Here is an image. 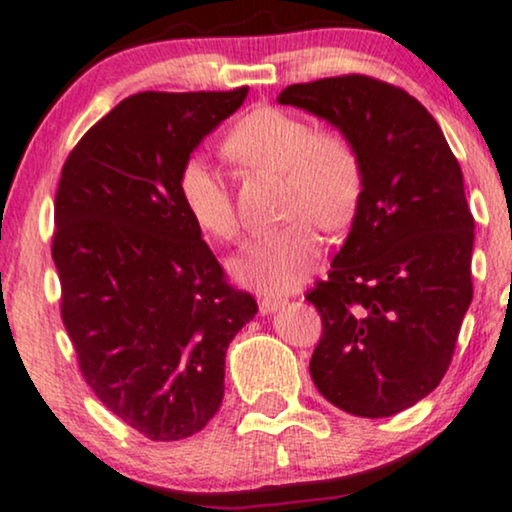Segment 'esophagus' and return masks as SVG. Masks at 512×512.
Instances as JSON below:
<instances>
[{
    "label": "esophagus",
    "instance_id": "34e87169",
    "mask_svg": "<svg viewBox=\"0 0 512 512\" xmlns=\"http://www.w3.org/2000/svg\"><path fill=\"white\" fill-rule=\"evenodd\" d=\"M280 306H282V299H277V296H263V299L258 301V311H261L263 315L277 311Z\"/></svg>",
    "mask_w": 512,
    "mask_h": 512
}]
</instances>
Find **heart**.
Returning a JSON list of instances; mask_svg holds the SVG:
<instances>
[{"mask_svg": "<svg viewBox=\"0 0 512 512\" xmlns=\"http://www.w3.org/2000/svg\"><path fill=\"white\" fill-rule=\"evenodd\" d=\"M223 151L244 168L282 175L287 225L256 237L235 261V275L266 292H292L323 258L325 230L356 216L365 189L363 156L344 132L315 130L299 113L258 106L232 125ZM178 194L194 225L218 242H235L239 218L225 180L201 156L180 166Z\"/></svg>", "mask_w": 512, "mask_h": 512, "instance_id": "heart-1", "label": "heart"}]
</instances>
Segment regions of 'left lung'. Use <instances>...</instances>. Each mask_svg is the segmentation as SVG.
Masks as SVG:
<instances>
[{
	"mask_svg": "<svg viewBox=\"0 0 512 512\" xmlns=\"http://www.w3.org/2000/svg\"><path fill=\"white\" fill-rule=\"evenodd\" d=\"M277 102L337 125L363 156L349 237L306 292L323 320L308 368L337 408L389 418L437 389L472 301L463 170L432 113L391 82L337 75L289 85Z\"/></svg>",
	"mask_w": 512,
	"mask_h": 512,
	"instance_id": "obj_1",
	"label": "left lung"
}]
</instances>
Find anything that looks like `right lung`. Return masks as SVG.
Instances as JSON below:
<instances>
[{
	"label": "right lung",
	"mask_w": 512,
	"mask_h": 512,
	"mask_svg": "<svg viewBox=\"0 0 512 512\" xmlns=\"http://www.w3.org/2000/svg\"><path fill=\"white\" fill-rule=\"evenodd\" d=\"M249 87L140 92L75 144L54 199L61 320L97 399L151 441L197 434L254 318L178 194L180 166Z\"/></svg>",
	"instance_id": "add662e5"
}]
</instances>
